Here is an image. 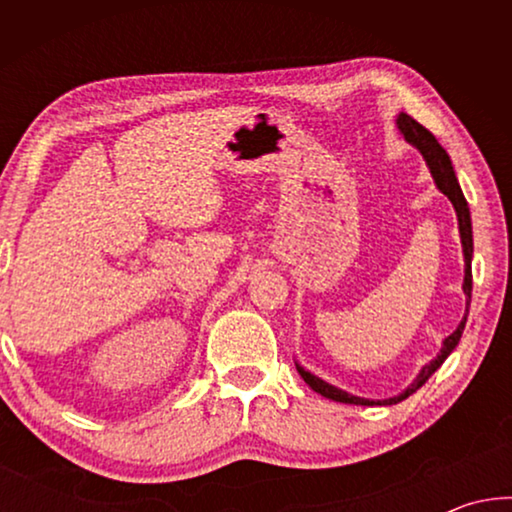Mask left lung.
<instances>
[{"instance_id": "left-lung-1", "label": "left lung", "mask_w": 512, "mask_h": 512, "mask_svg": "<svg viewBox=\"0 0 512 512\" xmlns=\"http://www.w3.org/2000/svg\"><path fill=\"white\" fill-rule=\"evenodd\" d=\"M397 126H400L402 135L406 137V142H411L415 149H418L424 160H427L429 169H431V176L433 180H436V185L440 192H443L449 201H452L454 210H456V216H458V230H461V241H463V255H465V282H463V291L467 296V309H470V300H472V221H470V207H467V201L465 196L461 192V187H458V180H456V173H454V167H452V160H449L447 151L443 149V146L438 144L436 137H433L427 128H424L422 124H418L411 115H406V112H400V117H397ZM465 323H467V311L465 316L461 320V325L456 327L454 334H449L445 343H443V350H440V354L436 359H433L431 363H427V366L422 368V372L418 375V379L413 381V384L406 388V391L402 395L397 397H391V400H363V397H354V395H348L345 391H339V388L329 386L327 381L318 379L311 375V372H307L305 368L298 366V372L300 377L307 381V384L314 388L316 393H320L323 397H327V400H334V402H343V404H361V406H372V404H397L402 402L409 397L411 393L418 391V388L427 381L433 372H436L440 366H443V361L452 354V350L458 345V341H461V334L465 329Z\"/></svg>"}]
</instances>
